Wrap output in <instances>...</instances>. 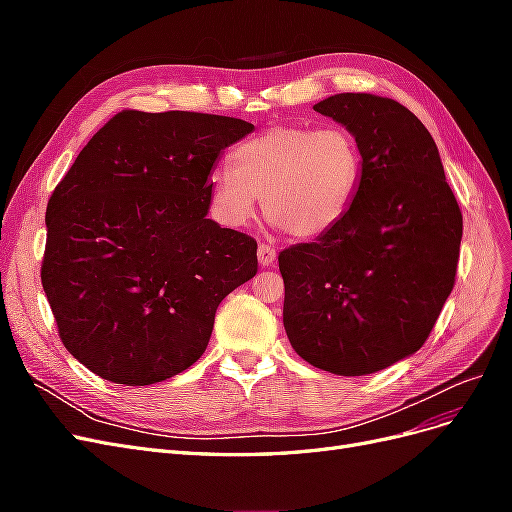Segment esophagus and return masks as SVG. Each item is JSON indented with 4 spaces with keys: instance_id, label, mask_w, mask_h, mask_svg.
I'll use <instances>...</instances> for the list:
<instances>
[{
    "instance_id": "34e87169",
    "label": "esophagus",
    "mask_w": 512,
    "mask_h": 512,
    "mask_svg": "<svg viewBox=\"0 0 512 512\" xmlns=\"http://www.w3.org/2000/svg\"><path fill=\"white\" fill-rule=\"evenodd\" d=\"M277 258V250L271 243H260L258 245V260L262 267H271Z\"/></svg>"
}]
</instances>
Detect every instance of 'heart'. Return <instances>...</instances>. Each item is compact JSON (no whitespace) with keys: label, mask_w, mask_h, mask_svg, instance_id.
<instances>
[{"label":"heart","mask_w":512,"mask_h":512,"mask_svg":"<svg viewBox=\"0 0 512 512\" xmlns=\"http://www.w3.org/2000/svg\"><path fill=\"white\" fill-rule=\"evenodd\" d=\"M232 170L209 175L211 209L245 228L262 198L267 218L290 237L327 235L350 213L363 181V149L344 126L282 123L232 151Z\"/></svg>","instance_id":"b5f03b06"}]
</instances>
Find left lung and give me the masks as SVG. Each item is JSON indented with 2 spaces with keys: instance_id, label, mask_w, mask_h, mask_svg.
I'll list each match as a JSON object with an SVG mask.
<instances>
[{
  "instance_id": "obj_1",
  "label": "left lung",
  "mask_w": 512,
  "mask_h": 512,
  "mask_svg": "<svg viewBox=\"0 0 512 512\" xmlns=\"http://www.w3.org/2000/svg\"><path fill=\"white\" fill-rule=\"evenodd\" d=\"M314 111L359 138L363 181L342 224L277 258L284 327L309 365L365 376L427 342L455 286L461 209L436 143L404 104L337 94Z\"/></svg>"
}]
</instances>
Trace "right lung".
Returning <instances> with one entry per match:
<instances>
[{
	"label": "right lung",
	"mask_w": 512,
	"mask_h": 512,
	"mask_svg": "<svg viewBox=\"0 0 512 512\" xmlns=\"http://www.w3.org/2000/svg\"><path fill=\"white\" fill-rule=\"evenodd\" d=\"M235 117L121 111L91 136L46 205L42 288L61 342L100 378L145 386L203 356L215 309L252 280L258 245L207 220Z\"/></svg>",
	"instance_id": "obj_1"
}]
</instances>
